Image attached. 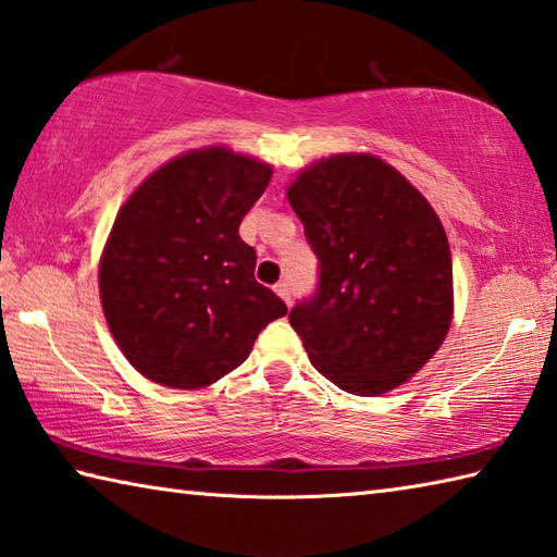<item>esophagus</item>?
I'll list each match as a JSON object with an SVG mask.
<instances>
[{
  "label": "esophagus",
  "mask_w": 557,
  "mask_h": 557,
  "mask_svg": "<svg viewBox=\"0 0 557 557\" xmlns=\"http://www.w3.org/2000/svg\"><path fill=\"white\" fill-rule=\"evenodd\" d=\"M274 290H276V296L286 302V306H290V286H288V281H278L276 286H274Z\"/></svg>",
  "instance_id": "esophagus-1"
}]
</instances>
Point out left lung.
Returning a JSON list of instances; mask_svg holds the SVG:
<instances>
[{"mask_svg":"<svg viewBox=\"0 0 557 557\" xmlns=\"http://www.w3.org/2000/svg\"><path fill=\"white\" fill-rule=\"evenodd\" d=\"M286 196L320 259L318 293L288 314L310 363L346 393L395 391L438 351L454 320L442 220L371 152L322 157Z\"/></svg>","mask_w":557,"mask_h":557,"instance_id":"1","label":"left lung"}]
</instances>
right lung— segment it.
Wrapping results in <instances>:
<instances>
[{
  "label": "right lung",
  "mask_w": 557,
  "mask_h": 557,
  "mask_svg": "<svg viewBox=\"0 0 557 557\" xmlns=\"http://www.w3.org/2000/svg\"><path fill=\"white\" fill-rule=\"evenodd\" d=\"M271 174L269 162L208 145L157 166L121 206L99 296L115 344L148 381L213 385L288 312L257 283V255L237 233Z\"/></svg>",
  "instance_id": "1"
}]
</instances>
